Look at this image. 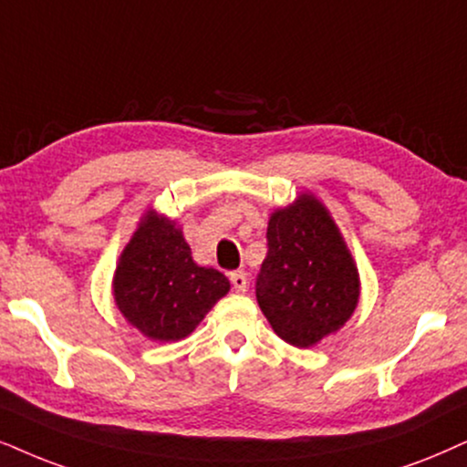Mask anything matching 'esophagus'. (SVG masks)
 I'll list each match as a JSON object with an SVG mask.
<instances>
[{
    "label": "esophagus",
    "instance_id": "esophagus-1",
    "mask_svg": "<svg viewBox=\"0 0 467 467\" xmlns=\"http://www.w3.org/2000/svg\"><path fill=\"white\" fill-rule=\"evenodd\" d=\"M230 282H233L234 291L245 293V288H247V274H245V271H234V274H230Z\"/></svg>",
    "mask_w": 467,
    "mask_h": 467
}]
</instances>
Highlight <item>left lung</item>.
I'll return each instance as SVG.
<instances>
[{
  "mask_svg": "<svg viewBox=\"0 0 467 467\" xmlns=\"http://www.w3.org/2000/svg\"><path fill=\"white\" fill-rule=\"evenodd\" d=\"M267 241L258 306L282 340L310 349L356 312L358 265L327 206L308 192L271 213Z\"/></svg>",
  "mask_w": 467,
  "mask_h": 467,
  "instance_id": "left-lung-1",
  "label": "left lung"
}]
</instances>
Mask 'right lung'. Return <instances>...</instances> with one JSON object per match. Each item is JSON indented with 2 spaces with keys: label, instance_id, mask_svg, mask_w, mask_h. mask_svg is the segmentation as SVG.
I'll use <instances>...</instances> for the list:
<instances>
[{
  "label": "right lung",
  "instance_id": "add662e5",
  "mask_svg": "<svg viewBox=\"0 0 467 467\" xmlns=\"http://www.w3.org/2000/svg\"><path fill=\"white\" fill-rule=\"evenodd\" d=\"M228 291V277L200 267L182 228L155 209L140 217L111 280L120 315L155 342L187 338Z\"/></svg>",
  "mask_w": 467,
  "mask_h": 467
}]
</instances>
